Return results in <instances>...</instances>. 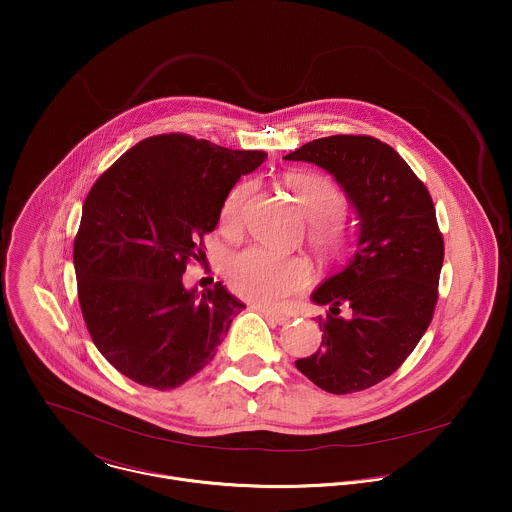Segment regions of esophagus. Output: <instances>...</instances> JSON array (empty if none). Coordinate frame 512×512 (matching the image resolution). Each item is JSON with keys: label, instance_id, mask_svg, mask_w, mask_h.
<instances>
[{"label": "esophagus", "instance_id": "34e87169", "mask_svg": "<svg viewBox=\"0 0 512 512\" xmlns=\"http://www.w3.org/2000/svg\"><path fill=\"white\" fill-rule=\"evenodd\" d=\"M262 315L268 319V321H272V323H276V325H286V323H290V315H284V313H278V311H270V309H262Z\"/></svg>", "mask_w": 512, "mask_h": 512}]
</instances>
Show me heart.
<instances>
[{"label": "heart", "instance_id": "obj_1", "mask_svg": "<svg viewBox=\"0 0 512 512\" xmlns=\"http://www.w3.org/2000/svg\"><path fill=\"white\" fill-rule=\"evenodd\" d=\"M297 205L309 219V240L325 254H341L347 246V232L339 217L347 209V197L341 187L317 171H292L284 177ZM254 191L252 181H242L230 189L220 209V226L234 232L240 226L244 205ZM228 286L244 299L282 307L293 293L303 290L309 280V268L303 260L280 258L260 248H250L226 264Z\"/></svg>", "mask_w": 512, "mask_h": 512}]
</instances>
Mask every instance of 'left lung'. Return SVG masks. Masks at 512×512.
<instances>
[{"mask_svg":"<svg viewBox=\"0 0 512 512\" xmlns=\"http://www.w3.org/2000/svg\"><path fill=\"white\" fill-rule=\"evenodd\" d=\"M329 171L359 215L355 256L311 299L321 347L295 361L331 394L361 392L398 370L432 323L443 264L434 201L410 165L372 136H329L286 155Z\"/></svg>","mask_w":512,"mask_h":512,"instance_id":"8db88e82","label":"left lung"}]
</instances>
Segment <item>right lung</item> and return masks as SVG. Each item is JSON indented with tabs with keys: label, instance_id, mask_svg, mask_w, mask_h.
Masks as SVG:
<instances>
[{
	"label": "right lung",
	"instance_id": "1",
	"mask_svg": "<svg viewBox=\"0 0 512 512\" xmlns=\"http://www.w3.org/2000/svg\"><path fill=\"white\" fill-rule=\"evenodd\" d=\"M266 157L161 134L96 179L74 238V272L86 329L118 372L171 390L213 361L246 305L220 282L189 292L183 274L205 256L230 189Z\"/></svg>",
	"mask_w": 512,
	"mask_h": 512
}]
</instances>
